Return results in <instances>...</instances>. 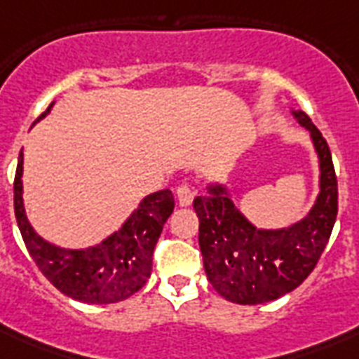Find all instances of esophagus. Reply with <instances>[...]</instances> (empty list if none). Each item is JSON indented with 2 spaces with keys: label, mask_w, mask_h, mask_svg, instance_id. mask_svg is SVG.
<instances>
[{
  "label": "esophagus",
  "mask_w": 359,
  "mask_h": 359,
  "mask_svg": "<svg viewBox=\"0 0 359 359\" xmlns=\"http://www.w3.org/2000/svg\"><path fill=\"white\" fill-rule=\"evenodd\" d=\"M177 201H179L180 207H190L191 201H194V190H191L190 184H180L177 188Z\"/></svg>",
  "instance_id": "34e87169"
}]
</instances>
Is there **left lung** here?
<instances>
[{
  "mask_svg": "<svg viewBox=\"0 0 359 359\" xmlns=\"http://www.w3.org/2000/svg\"><path fill=\"white\" fill-rule=\"evenodd\" d=\"M290 114L309 132L318 160L317 199L304 218L287 227H257L222 182H210L207 196L194 199L208 281L225 300L242 306L266 304L294 290L317 266L337 216V179L328 143L304 111Z\"/></svg>",
  "mask_w": 359,
  "mask_h": 359,
  "instance_id": "obj_1",
  "label": "left lung"
}]
</instances>
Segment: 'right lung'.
I'll use <instances>...</instances> for the list:
<instances>
[{
	"mask_svg": "<svg viewBox=\"0 0 359 359\" xmlns=\"http://www.w3.org/2000/svg\"><path fill=\"white\" fill-rule=\"evenodd\" d=\"M52 108L53 102L35 123L44 119ZM22 175L24 152L20 151L14 177V214L29 255L55 289L78 302L106 306L126 300L149 281L152 251L175 208L171 190L143 197L119 229L102 242L72 250L42 238L33 229L25 214Z\"/></svg>",
	"mask_w": 359,
	"mask_h": 359,
	"instance_id": "1",
	"label": "right lung"
}]
</instances>
